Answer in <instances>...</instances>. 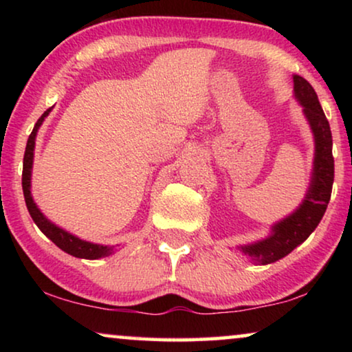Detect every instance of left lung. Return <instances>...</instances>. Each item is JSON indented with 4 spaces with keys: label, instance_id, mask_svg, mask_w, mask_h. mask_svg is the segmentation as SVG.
Wrapping results in <instances>:
<instances>
[{
    "label": "left lung",
    "instance_id": "obj_1",
    "mask_svg": "<svg viewBox=\"0 0 352 352\" xmlns=\"http://www.w3.org/2000/svg\"><path fill=\"white\" fill-rule=\"evenodd\" d=\"M293 83H295V96L305 107V115L309 120L316 138L314 173H312L309 190H307L306 199L300 208L274 226L271 237L263 240V242L242 247L243 253H247L254 261L261 264L274 263L287 256L298 245L309 237L312 230L319 226L322 216L329 206L331 186H333L335 160L333 153H331V144L333 142H331L329 120H327L316 91L309 81L295 75Z\"/></svg>",
    "mask_w": 352,
    "mask_h": 352
}]
</instances>
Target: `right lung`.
I'll return each mask as SVG.
<instances>
[{"label":"right lung","instance_id":"1","mask_svg":"<svg viewBox=\"0 0 352 352\" xmlns=\"http://www.w3.org/2000/svg\"><path fill=\"white\" fill-rule=\"evenodd\" d=\"M51 112V109H47L45 113L38 118V122L35 123V128L30 136H28L27 141V147H25V153H23V170H22V189H23V197H25V204L28 208V213H30L32 219L35 221V224L40 228L43 234L46 235L47 239H51L57 247L60 250H64L65 253L72 254L75 258H85V259H99L104 256H109V254L113 253V247H104V245H96V243H89L86 240H81L75 235H72L65 230H62L60 228H57L52 223H50L40 210L36 208L35 201L32 199L30 194V176H32V165H33V148H35V138H36V131L38 128L41 126L43 120L47 113Z\"/></svg>","mask_w":352,"mask_h":352}]
</instances>
